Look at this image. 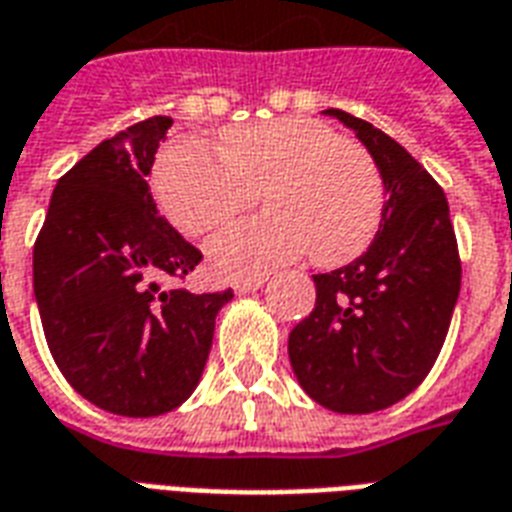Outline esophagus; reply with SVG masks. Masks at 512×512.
Wrapping results in <instances>:
<instances>
[{
    "instance_id": "obj_1",
    "label": "esophagus",
    "mask_w": 512,
    "mask_h": 512,
    "mask_svg": "<svg viewBox=\"0 0 512 512\" xmlns=\"http://www.w3.org/2000/svg\"><path fill=\"white\" fill-rule=\"evenodd\" d=\"M263 282H266L263 276H255V279H241V282H236V285H233V290H236L238 295L255 293V290H260V287H263Z\"/></svg>"
}]
</instances>
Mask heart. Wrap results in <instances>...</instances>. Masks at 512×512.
I'll list each match as a JSON object with an SVG mask.
<instances>
[{
  "mask_svg": "<svg viewBox=\"0 0 512 512\" xmlns=\"http://www.w3.org/2000/svg\"><path fill=\"white\" fill-rule=\"evenodd\" d=\"M217 154L170 146L154 192L179 233L200 238L236 219L260 192L268 214L227 227L208 244L225 279H249L312 252L323 268L361 257L380 233L385 181L369 151L323 121L287 116L219 132Z\"/></svg>",
  "mask_w": 512,
  "mask_h": 512,
  "instance_id": "1",
  "label": "heart"
}]
</instances>
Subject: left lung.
<instances>
[{"instance_id":"1","label":"left lung","mask_w":512,"mask_h":512,"mask_svg":"<svg viewBox=\"0 0 512 512\" xmlns=\"http://www.w3.org/2000/svg\"><path fill=\"white\" fill-rule=\"evenodd\" d=\"M347 124L385 181L374 244L350 266L314 274L312 314L290 331V363L309 396L333 412L366 415L410 396L448 336L461 260L448 200L429 170L369 121Z\"/></svg>"}]
</instances>
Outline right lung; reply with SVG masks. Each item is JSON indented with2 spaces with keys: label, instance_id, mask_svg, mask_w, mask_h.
Wrapping results in <instances>:
<instances>
[{
  "label": "right lung",
  "instance_id": "1",
  "mask_svg": "<svg viewBox=\"0 0 512 512\" xmlns=\"http://www.w3.org/2000/svg\"><path fill=\"white\" fill-rule=\"evenodd\" d=\"M173 119L102 140L64 173L34 241V298L64 380L100 410L154 418L187 401L206 366L225 293L162 290L203 255L160 217L154 154Z\"/></svg>",
  "mask_w": 512,
  "mask_h": 512
}]
</instances>
